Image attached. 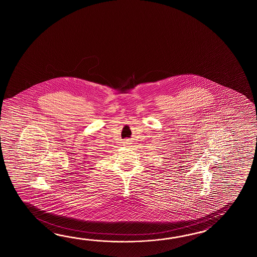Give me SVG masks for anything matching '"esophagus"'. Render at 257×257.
I'll return each mask as SVG.
<instances>
[{
  "label": "esophagus",
  "instance_id": "1",
  "mask_svg": "<svg viewBox=\"0 0 257 257\" xmlns=\"http://www.w3.org/2000/svg\"><path fill=\"white\" fill-rule=\"evenodd\" d=\"M124 144H125L126 146H127V145H130V144H131V142H128V141H126V142H124Z\"/></svg>",
  "mask_w": 257,
  "mask_h": 257
}]
</instances>
